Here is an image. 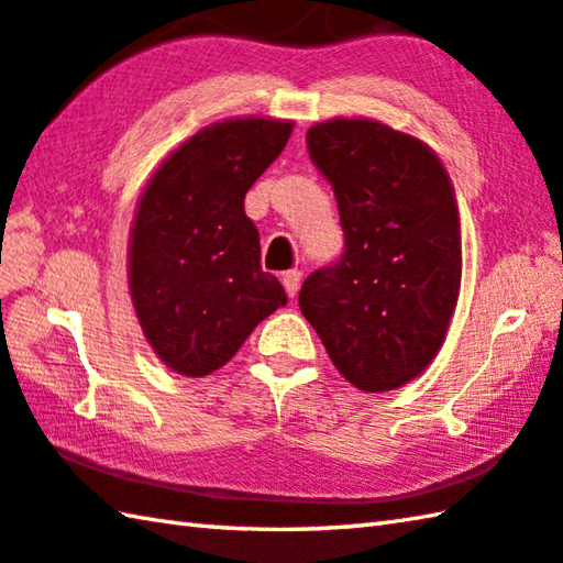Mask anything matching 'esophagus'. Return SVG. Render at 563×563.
<instances>
[{
	"label": "esophagus",
	"instance_id": "34e87169",
	"mask_svg": "<svg viewBox=\"0 0 563 563\" xmlns=\"http://www.w3.org/2000/svg\"><path fill=\"white\" fill-rule=\"evenodd\" d=\"M282 284H284V289H287V294H289V299H294V297H297V291H299V287H301V272H297V269H291V272H287V274H284V279H282Z\"/></svg>",
	"mask_w": 563,
	"mask_h": 563
}]
</instances>
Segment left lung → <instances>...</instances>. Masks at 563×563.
<instances>
[{
  "label": "left lung",
  "mask_w": 563,
  "mask_h": 563,
  "mask_svg": "<svg viewBox=\"0 0 563 563\" xmlns=\"http://www.w3.org/2000/svg\"><path fill=\"white\" fill-rule=\"evenodd\" d=\"M307 147L336 197L343 254L307 276L301 313L349 383L400 388L435 358L457 303L450 177L418 137L363 118L309 128Z\"/></svg>",
  "instance_id": "obj_1"
}]
</instances>
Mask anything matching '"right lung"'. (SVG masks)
<instances>
[{
    "label": "right lung",
    "instance_id": "obj_1",
    "mask_svg": "<svg viewBox=\"0 0 563 563\" xmlns=\"http://www.w3.org/2000/svg\"><path fill=\"white\" fill-rule=\"evenodd\" d=\"M291 128L266 118L214 123L177 147L145 187L128 284L147 343L175 373L210 376L287 303L279 279L262 272L244 195Z\"/></svg>",
    "mask_w": 563,
    "mask_h": 563
}]
</instances>
